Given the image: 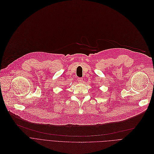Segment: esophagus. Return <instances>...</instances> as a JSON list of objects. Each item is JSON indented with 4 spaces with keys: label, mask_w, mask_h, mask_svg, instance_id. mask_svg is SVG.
I'll return each instance as SVG.
<instances>
[{
    "label": "esophagus",
    "mask_w": 154,
    "mask_h": 154,
    "mask_svg": "<svg viewBox=\"0 0 154 154\" xmlns=\"http://www.w3.org/2000/svg\"><path fill=\"white\" fill-rule=\"evenodd\" d=\"M78 82L79 83H82L83 82V79L82 78H78Z\"/></svg>",
    "instance_id": "obj_1"
}]
</instances>
